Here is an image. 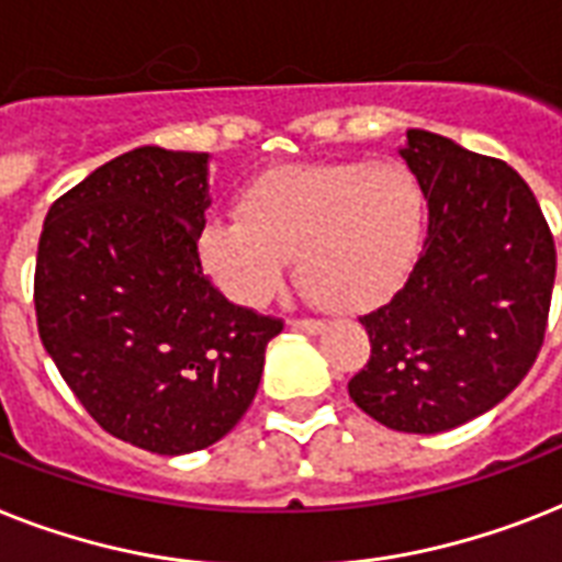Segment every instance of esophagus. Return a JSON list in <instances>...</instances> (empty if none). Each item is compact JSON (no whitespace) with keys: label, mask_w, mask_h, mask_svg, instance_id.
Segmentation results:
<instances>
[{"label":"esophagus","mask_w":562,"mask_h":562,"mask_svg":"<svg viewBox=\"0 0 562 562\" xmlns=\"http://www.w3.org/2000/svg\"><path fill=\"white\" fill-rule=\"evenodd\" d=\"M291 328H296V331H305V335H321L323 328H326V323L312 321V317H296V321H291Z\"/></svg>","instance_id":"esophagus-1"}]
</instances>
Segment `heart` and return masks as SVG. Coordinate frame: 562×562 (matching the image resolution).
Here are the masks:
<instances>
[{
    "label": "heart",
    "instance_id": "heart-1",
    "mask_svg": "<svg viewBox=\"0 0 562 562\" xmlns=\"http://www.w3.org/2000/svg\"><path fill=\"white\" fill-rule=\"evenodd\" d=\"M424 227L422 187L401 164H282L241 190L239 213L210 218L199 257L218 289L254 308L280 289L294 254L314 300L360 314L407 285Z\"/></svg>",
    "mask_w": 562,
    "mask_h": 562
}]
</instances>
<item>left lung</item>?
Instances as JSON below:
<instances>
[{"instance_id":"8db88e82","label":"left lung","mask_w":562,"mask_h":562,"mask_svg":"<svg viewBox=\"0 0 562 562\" xmlns=\"http://www.w3.org/2000/svg\"><path fill=\"white\" fill-rule=\"evenodd\" d=\"M401 158L427 199V239L407 285L360 317L372 355L349 395L390 430L430 436L487 413L528 375L558 254L531 187L505 161L424 130L407 132Z\"/></svg>"}]
</instances>
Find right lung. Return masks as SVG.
Returning <instances> with one entry per match:
<instances>
[{
    "label": "right lung",
    "mask_w": 562,
    "mask_h": 562,
    "mask_svg": "<svg viewBox=\"0 0 562 562\" xmlns=\"http://www.w3.org/2000/svg\"><path fill=\"white\" fill-rule=\"evenodd\" d=\"M207 161L161 147L117 155L52 204L36 250L45 352L103 430L158 456L234 430L282 331L204 277Z\"/></svg>",
    "instance_id": "obj_1"
}]
</instances>
